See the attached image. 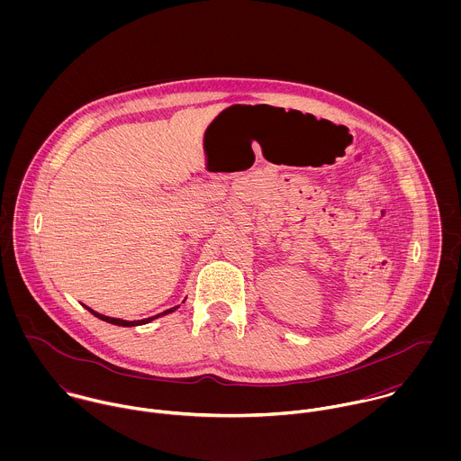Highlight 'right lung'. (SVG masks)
I'll return each instance as SVG.
<instances>
[{"mask_svg": "<svg viewBox=\"0 0 461 461\" xmlns=\"http://www.w3.org/2000/svg\"><path fill=\"white\" fill-rule=\"evenodd\" d=\"M86 307V305H85ZM179 307V305H177ZM177 307H172V309H168V311H165V312H161V314H158V316H152V318H147V320H140V321H124V320H117V318H108V316H103V314H99V312H95V311H92V309H88L95 318H99V320H103V321H108V323H112V325H119V327H134V325H145V323H149V321H152V320H156V318H159V316H165V314H168V312H174Z\"/></svg>", "mask_w": 461, "mask_h": 461, "instance_id": "add662e5", "label": "right lung"}]
</instances>
